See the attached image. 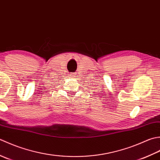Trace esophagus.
<instances>
[{
	"mask_svg": "<svg viewBox=\"0 0 160 160\" xmlns=\"http://www.w3.org/2000/svg\"><path fill=\"white\" fill-rule=\"evenodd\" d=\"M76 75H77V74L74 72V73H70V74H69V77H70V78H74V77H76Z\"/></svg>",
	"mask_w": 160,
	"mask_h": 160,
	"instance_id": "34e87169",
	"label": "esophagus"
}]
</instances>
